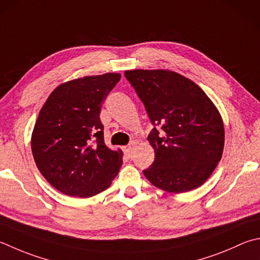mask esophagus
<instances>
[{"mask_svg":"<svg viewBox=\"0 0 260 260\" xmlns=\"http://www.w3.org/2000/svg\"><path fill=\"white\" fill-rule=\"evenodd\" d=\"M135 146H136L135 142H132V143H131L128 146L125 147V150H124L125 154H126L127 156H128V157H131L132 155H133V152H134V150H135Z\"/></svg>","mask_w":260,"mask_h":260,"instance_id":"34e87169","label":"esophagus"}]
</instances>
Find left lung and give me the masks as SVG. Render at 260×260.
Instances as JSON below:
<instances>
[{
  "label": "left lung",
  "instance_id": "8db88e82",
  "mask_svg": "<svg viewBox=\"0 0 260 260\" xmlns=\"http://www.w3.org/2000/svg\"><path fill=\"white\" fill-rule=\"evenodd\" d=\"M125 76L155 126L147 136L155 156L143 171L146 179L174 194L202 186L224 149V125L215 105L195 82L174 71L131 70Z\"/></svg>",
  "mask_w": 260,
  "mask_h": 260
}]
</instances>
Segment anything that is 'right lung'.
I'll return each mask as SVG.
<instances>
[{"instance_id": "add662e5", "label": "right lung", "mask_w": 260, "mask_h": 260, "mask_svg": "<svg viewBox=\"0 0 260 260\" xmlns=\"http://www.w3.org/2000/svg\"><path fill=\"white\" fill-rule=\"evenodd\" d=\"M119 73L90 75L59 84L39 111L31 151L44 178L68 196L92 197L109 188L123 151L104 141L100 111Z\"/></svg>"}]
</instances>
